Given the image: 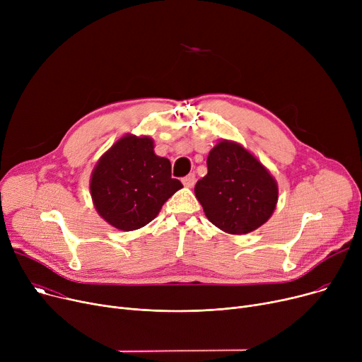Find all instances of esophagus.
<instances>
[{
  "label": "esophagus",
  "instance_id": "obj_1",
  "mask_svg": "<svg viewBox=\"0 0 362 362\" xmlns=\"http://www.w3.org/2000/svg\"><path fill=\"white\" fill-rule=\"evenodd\" d=\"M195 175H187L186 177H183V185L186 186V187H194V185H195Z\"/></svg>",
  "mask_w": 362,
  "mask_h": 362
}]
</instances>
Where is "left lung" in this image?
<instances>
[{
    "label": "left lung",
    "mask_w": 362,
    "mask_h": 362,
    "mask_svg": "<svg viewBox=\"0 0 362 362\" xmlns=\"http://www.w3.org/2000/svg\"><path fill=\"white\" fill-rule=\"evenodd\" d=\"M206 167L195 195L218 229L246 235L272 217L279 199L277 182L248 149L223 139L208 154Z\"/></svg>",
    "instance_id": "left-lung-1"
}]
</instances>
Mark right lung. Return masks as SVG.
Returning a JSON list of instances; mask_svg holds the SVG:
<instances>
[{
  "label": "right lung",
  "instance_id": "obj_1",
  "mask_svg": "<svg viewBox=\"0 0 362 362\" xmlns=\"http://www.w3.org/2000/svg\"><path fill=\"white\" fill-rule=\"evenodd\" d=\"M95 210L112 227L130 232L154 220L183 185L171 179V164L156 156L149 136L127 133L98 160L90 175Z\"/></svg>",
  "mask_w": 362,
  "mask_h": 362
}]
</instances>
